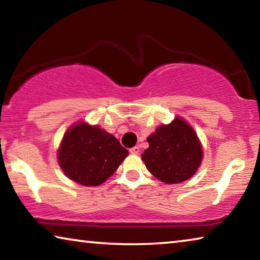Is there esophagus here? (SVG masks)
<instances>
[{"label": "esophagus", "instance_id": "obj_1", "mask_svg": "<svg viewBox=\"0 0 260 260\" xmlns=\"http://www.w3.org/2000/svg\"><path fill=\"white\" fill-rule=\"evenodd\" d=\"M129 152H131V153H133V155H139V152H140V148H139V147H133V148H131V149H129Z\"/></svg>", "mask_w": 260, "mask_h": 260}]
</instances>
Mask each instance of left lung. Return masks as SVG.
Masks as SVG:
<instances>
[{
	"label": "left lung",
	"mask_w": 260,
	"mask_h": 260,
	"mask_svg": "<svg viewBox=\"0 0 260 260\" xmlns=\"http://www.w3.org/2000/svg\"><path fill=\"white\" fill-rule=\"evenodd\" d=\"M142 160L153 177L165 183H180L196 173L203 158L197 134L182 118L157 127L147 139Z\"/></svg>",
	"instance_id": "left-lung-1"
}]
</instances>
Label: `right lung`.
Masks as SVG:
<instances>
[{
	"mask_svg": "<svg viewBox=\"0 0 260 260\" xmlns=\"http://www.w3.org/2000/svg\"><path fill=\"white\" fill-rule=\"evenodd\" d=\"M127 156L128 150L112 134L79 122L65 133L57 158L69 179L90 187L111 177Z\"/></svg>",
	"mask_w": 260,
	"mask_h": 260,
	"instance_id": "right-lung-1",
	"label": "right lung"
}]
</instances>
